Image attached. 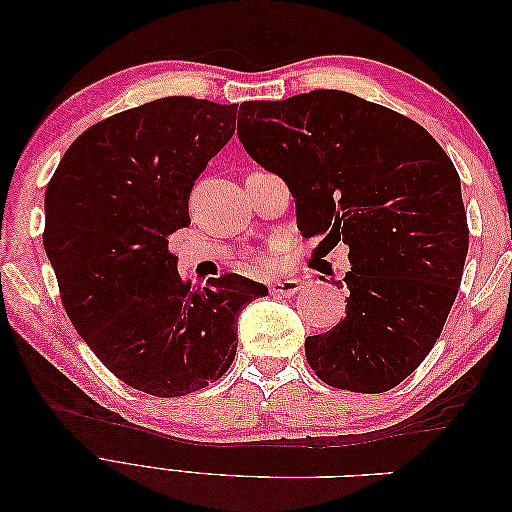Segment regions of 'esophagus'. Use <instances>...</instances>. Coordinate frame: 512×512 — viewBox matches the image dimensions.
<instances>
[{
	"instance_id": "34e87169",
	"label": "esophagus",
	"mask_w": 512,
	"mask_h": 512,
	"mask_svg": "<svg viewBox=\"0 0 512 512\" xmlns=\"http://www.w3.org/2000/svg\"><path fill=\"white\" fill-rule=\"evenodd\" d=\"M301 288L303 284L299 280H280L271 284V292L277 294V297H294Z\"/></svg>"
}]
</instances>
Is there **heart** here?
Masks as SVG:
<instances>
[{
    "label": "heart",
    "mask_w": 512,
    "mask_h": 512,
    "mask_svg": "<svg viewBox=\"0 0 512 512\" xmlns=\"http://www.w3.org/2000/svg\"><path fill=\"white\" fill-rule=\"evenodd\" d=\"M277 260H280V258H277V247H273L271 252L260 254V256L254 258V269L256 271H269L277 265Z\"/></svg>",
    "instance_id": "1"
}]
</instances>
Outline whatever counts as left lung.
<instances>
[{
    "label": "left lung",
    "mask_w": 512,
    "mask_h": 512,
    "mask_svg": "<svg viewBox=\"0 0 512 512\" xmlns=\"http://www.w3.org/2000/svg\"><path fill=\"white\" fill-rule=\"evenodd\" d=\"M239 141L297 200L305 237L350 245L346 316L305 339L333 389L384 393L425 361L457 299L470 230L457 168L423 126L348 91L239 106Z\"/></svg>",
    "instance_id": "left-lung-1"
}]
</instances>
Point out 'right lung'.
<instances>
[{
	"mask_svg": "<svg viewBox=\"0 0 512 512\" xmlns=\"http://www.w3.org/2000/svg\"><path fill=\"white\" fill-rule=\"evenodd\" d=\"M239 104L160 98L87 128L44 192L42 243L74 329L136 391L183 397L222 378L237 316L265 284L192 286L168 237L190 226L194 181L235 134Z\"/></svg>",
	"mask_w": 512,
	"mask_h": 512,
	"instance_id": "right-lung-1",
	"label": "right lung"
}]
</instances>
